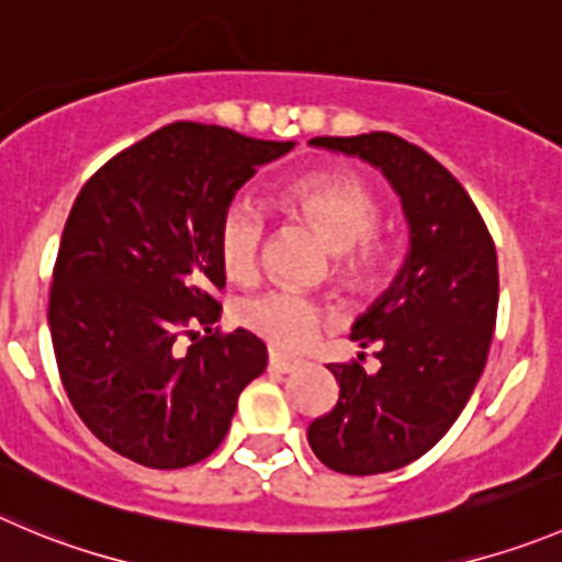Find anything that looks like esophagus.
<instances>
[{
  "label": "esophagus",
  "mask_w": 562,
  "mask_h": 562,
  "mask_svg": "<svg viewBox=\"0 0 562 562\" xmlns=\"http://www.w3.org/2000/svg\"><path fill=\"white\" fill-rule=\"evenodd\" d=\"M297 367H301V361H297V358L281 356V352H276V350L270 352V370L272 372H284V375H290V372H295Z\"/></svg>",
  "instance_id": "obj_1"
}]
</instances>
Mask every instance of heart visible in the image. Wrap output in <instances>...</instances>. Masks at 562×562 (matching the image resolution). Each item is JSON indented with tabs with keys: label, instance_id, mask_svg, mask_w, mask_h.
I'll use <instances>...</instances> for the list:
<instances>
[{
	"label": "heart",
	"instance_id": "heart-1",
	"mask_svg": "<svg viewBox=\"0 0 562 562\" xmlns=\"http://www.w3.org/2000/svg\"><path fill=\"white\" fill-rule=\"evenodd\" d=\"M284 204L306 217L325 243L339 254V272L350 284H370L386 261V243L375 228L381 204L375 192L350 173H314L284 187ZM267 210L248 192H237L223 206L217 221V256L223 270L237 281H248L259 270L261 245L267 237ZM237 317L281 350L308 345L325 312L317 301L295 290H270L239 303Z\"/></svg>",
	"mask_w": 562,
	"mask_h": 562
}]
</instances>
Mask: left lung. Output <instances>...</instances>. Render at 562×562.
<instances>
[{
  "mask_svg": "<svg viewBox=\"0 0 562 562\" xmlns=\"http://www.w3.org/2000/svg\"><path fill=\"white\" fill-rule=\"evenodd\" d=\"M312 146L386 176L408 221V254L350 330L361 347L375 341L381 370L328 364L339 403L308 425V445L334 472H394L450 430L483 375L499 303L494 239L456 176L414 143L370 132Z\"/></svg>",
  "mask_w": 562,
  "mask_h": 562,
  "instance_id": "8db88e82",
  "label": "left lung"
}]
</instances>
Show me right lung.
<instances>
[{
    "mask_svg": "<svg viewBox=\"0 0 562 562\" xmlns=\"http://www.w3.org/2000/svg\"><path fill=\"white\" fill-rule=\"evenodd\" d=\"M295 143L179 121L112 157L77 195L49 295L57 370L79 419L148 469L204 461L267 367L259 336L212 334L228 198ZM184 324L210 337L181 351Z\"/></svg>",
    "mask_w": 562,
    "mask_h": 562,
    "instance_id": "add662e5",
    "label": "right lung"
}]
</instances>
